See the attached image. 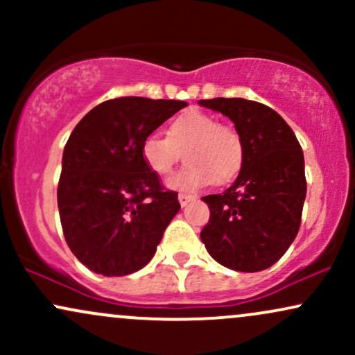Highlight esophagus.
<instances>
[{"instance_id":"obj_1","label":"esophagus","mask_w":355,"mask_h":355,"mask_svg":"<svg viewBox=\"0 0 355 355\" xmlns=\"http://www.w3.org/2000/svg\"><path fill=\"white\" fill-rule=\"evenodd\" d=\"M191 200H195L193 195H187V193H180V195H178V202H180L182 207H187Z\"/></svg>"}]
</instances>
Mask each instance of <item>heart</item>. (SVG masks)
Masks as SVG:
<instances>
[{
	"mask_svg": "<svg viewBox=\"0 0 355 355\" xmlns=\"http://www.w3.org/2000/svg\"><path fill=\"white\" fill-rule=\"evenodd\" d=\"M166 138L148 135L141 144L144 164L152 173L166 178L182 158L189 162L168 187L195 191L211 182L225 185L240 173L245 146L234 126L218 123L217 118L202 112H185L175 116L165 130Z\"/></svg>",
	"mask_w": 355,
	"mask_h": 355,
	"instance_id": "obj_1",
	"label": "heart"
}]
</instances>
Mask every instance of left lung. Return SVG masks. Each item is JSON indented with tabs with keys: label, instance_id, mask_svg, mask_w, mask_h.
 Instances as JSON below:
<instances>
[{
	"label": "left lung",
	"instance_id": "obj_1",
	"mask_svg": "<svg viewBox=\"0 0 355 355\" xmlns=\"http://www.w3.org/2000/svg\"><path fill=\"white\" fill-rule=\"evenodd\" d=\"M198 103L229 116L245 146L234 185L202 198L210 209L202 242L223 267L266 270L287 252L300 229L307 193L302 148L291 126L267 105L245 98Z\"/></svg>",
	"mask_w": 355,
	"mask_h": 355
}]
</instances>
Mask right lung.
I'll return each mask as SVG.
<instances>
[{"instance_id": "1", "label": "right lung", "mask_w": 355, "mask_h": 355, "mask_svg": "<svg viewBox=\"0 0 355 355\" xmlns=\"http://www.w3.org/2000/svg\"><path fill=\"white\" fill-rule=\"evenodd\" d=\"M187 107L178 100L121 96L80 120L64 145L58 210L68 247L89 270L121 277L152 260L180 210L144 164L140 148L164 121Z\"/></svg>"}]
</instances>
